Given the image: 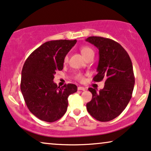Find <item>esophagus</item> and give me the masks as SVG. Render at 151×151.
I'll list each match as a JSON object with an SVG mask.
<instances>
[{
    "label": "esophagus",
    "mask_w": 151,
    "mask_h": 151,
    "mask_svg": "<svg viewBox=\"0 0 151 151\" xmlns=\"http://www.w3.org/2000/svg\"><path fill=\"white\" fill-rule=\"evenodd\" d=\"M78 90H81V91H85L86 88L83 87V86H79V87H78Z\"/></svg>",
    "instance_id": "1"
}]
</instances>
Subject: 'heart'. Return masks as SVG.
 Returning <instances> with one entry per match:
<instances>
[{
  "label": "heart",
  "mask_w": 151,
  "mask_h": 151,
  "mask_svg": "<svg viewBox=\"0 0 151 151\" xmlns=\"http://www.w3.org/2000/svg\"><path fill=\"white\" fill-rule=\"evenodd\" d=\"M80 51H81V54L83 55V56L85 58H87L88 57L90 56H92V55L94 56V51H93V49L91 48V47H89V46H82L81 48H80ZM68 60H69V58H68V55H66V56L64 57L63 59L64 63H67L68 62ZM76 79H77L78 81H83V74L80 73L77 74V75H76Z\"/></svg>",
  "instance_id": "b5f03b06"
}]
</instances>
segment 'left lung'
<instances>
[{
	"instance_id": "1",
	"label": "left lung",
	"mask_w": 151,
	"mask_h": 151,
	"mask_svg": "<svg viewBox=\"0 0 151 151\" xmlns=\"http://www.w3.org/2000/svg\"><path fill=\"white\" fill-rule=\"evenodd\" d=\"M86 40L98 49L100 55L93 80L105 81L99 91L88 88L93 98L86 104L87 110L99 121H110L123 112L132 98L135 80L132 63L125 49L113 40L91 36Z\"/></svg>"
}]
</instances>
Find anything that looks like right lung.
Here are the masks:
<instances>
[{
	"mask_svg": "<svg viewBox=\"0 0 151 151\" xmlns=\"http://www.w3.org/2000/svg\"><path fill=\"white\" fill-rule=\"evenodd\" d=\"M77 40L49 41L33 51L24 63L21 91L30 112L41 121L52 123L65 114L68 97L77 86L68 83L59 87L53 82L56 72L63 69V59Z\"/></svg>",
	"mask_w": 151,
	"mask_h": 151,
	"instance_id": "right-lung-1",
	"label": "right lung"
}]
</instances>
